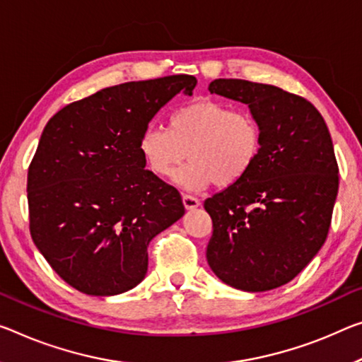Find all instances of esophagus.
<instances>
[{"label": "esophagus", "mask_w": 362, "mask_h": 362, "mask_svg": "<svg viewBox=\"0 0 362 362\" xmlns=\"http://www.w3.org/2000/svg\"><path fill=\"white\" fill-rule=\"evenodd\" d=\"M182 204H185V207L187 210H192V209L199 207L200 200L194 196H189V194H182Z\"/></svg>", "instance_id": "obj_1"}]
</instances>
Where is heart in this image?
I'll list each match as a JSON object with an SVG mask.
<instances>
[{
    "mask_svg": "<svg viewBox=\"0 0 362 362\" xmlns=\"http://www.w3.org/2000/svg\"><path fill=\"white\" fill-rule=\"evenodd\" d=\"M262 152V129L247 110L216 100H197L175 110L168 129L148 124L139 137V153L158 177L173 176L187 154L192 162L175 175L177 186L202 191L215 181L236 185Z\"/></svg>",
    "mask_w": 362,
    "mask_h": 362,
    "instance_id": "1",
    "label": "heart"
}]
</instances>
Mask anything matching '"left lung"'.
<instances>
[{"label":"left lung","mask_w":362,"mask_h":362,"mask_svg":"<svg viewBox=\"0 0 362 362\" xmlns=\"http://www.w3.org/2000/svg\"><path fill=\"white\" fill-rule=\"evenodd\" d=\"M209 90L247 105L262 129V152L241 181L204 202L214 223L207 262L236 290H274L329 235L338 194L329 127L313 103L280 87L215 79Z\"/></svg>","instance_id":"1"}]
</instances>
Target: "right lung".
Segmentation results:
<instances>
[{
	"label": "right lung",
	"mask_w": 362,
	"mask_h": 362,
	"mask_svg": "<svg viewBox=\"0 0 362 362\" xmlns=\"http://www.w3.org/2000/svg\"><path fill=\"white\" fill-rule=\"evenodd\" d=\"M197 79L177 74L102 88L48 121L27 175L30 235L63 280L113 296L147 274L148 243L185 215L180 192L139 153L158 110Z\"/></svg>",
	"instance_id": "right-lung-1"
}]
</instances>
